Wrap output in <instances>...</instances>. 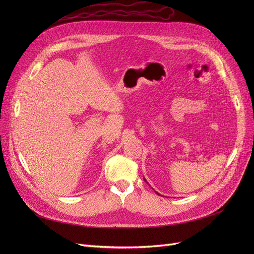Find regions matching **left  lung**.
I'll return each instance as SVG.
<instances>
[{
    "instance_id": "left-lung-1",
    "label": "left lung",
    "mask_w": 254,
    "mask_h": 254,
    "mask_svg": "<svg viewBox=\"0 0 254 254\" xmlns=\"http://www.w3.org/2000/svg\"><path fill=\"white\" fill-rule=\"evenodd\" d=\"M144 181H146V179H145V178H144ZM146 182H147V181H146ZM156 193H157V194H158V195H160V194H159V193H158V191H156ZM160 196H161V195H160Z\"/></svg>"
}]
</instances>
